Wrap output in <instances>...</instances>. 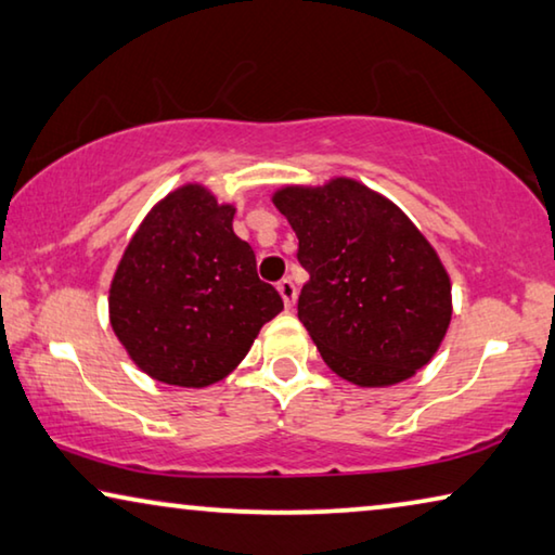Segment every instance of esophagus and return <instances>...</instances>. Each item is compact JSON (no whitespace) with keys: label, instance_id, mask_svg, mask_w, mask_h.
I'll list each match as a JSON object with an SVG mask.
<instances>
[{"label":"esophagus","instance_id":"esophagus-1","mask_svg":"<svg viewBox=\"0 0 555 555\" xmlns=\"http://www.w3.org/2000/svg\"><path fill=\"white\" fill-rule=\"evenodd\" d=\"M278 293H280V297H283V302H285V307H293L295 305V297H297V287H295V283L289 278H285V280H280L278 283Z\"/></svg>","mask_w":555,"mask_h":555}]
</instances>
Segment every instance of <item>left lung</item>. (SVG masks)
Instances as JSON below:
<instances>
[{
	"label": "left lung",
	"instance_id": "left-lung-1",
	"mask_svg": "<svg viewBox=\"0 0 555 555\" xmlns=\"http://www.w3.org/2000/svg\"><path fill=\"white\" fill-rule=\"evenodd\" d=\"M310 272L297 318L322 360L357 387H391L437 354L451 283L437 250L385 195L354 178L272 193Z\"/></svg>",
	"mask_w": 555,
	"mask_h": 555
}]
</instances>
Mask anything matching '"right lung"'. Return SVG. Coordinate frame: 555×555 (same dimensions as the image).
Returning <instances> with one entry per match:
<instances>
[{
	"instance_id": "obj_1",
	"label": "right lung",
	"mask_w": 555,
	"mask_h": 555,
	"mask_svg": "<svg viewBox=\"0 0 555 555\" xmlns=\"http://www.w3.org/2000/svg\"><path fill=\"white\" fill-rule=\"evenodd\" d=\"M235 206L185 183L149 210L108 289L118 343L156 382L203 389L225 379L283 310L255 253L233 233Z\"/></svg>"
}]
</instances>
